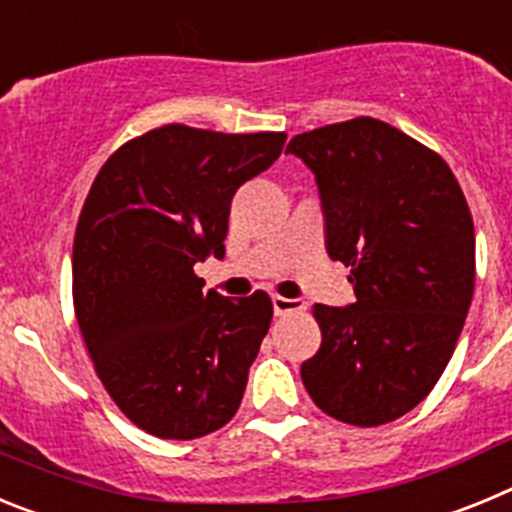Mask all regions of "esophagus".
Instances as JSON below:
<instances>
[{
    "instance_id": "1",
    "label": "esophagus",
    "mask_w": 512,
    "mask_h": 512,
    "mask_svg": "<svg viewBox=\"0 0 512 512\" xmlns=\"http://www.w3.org/2000/svg\"><path fill=\"white\" fill-rule=\"evenodd\" d=\"M274 312H277L279 318H284V315H292V312H302L305 310V302L302 300H289V297H282V295H274Z\"/></svg>"
}]
</instances>
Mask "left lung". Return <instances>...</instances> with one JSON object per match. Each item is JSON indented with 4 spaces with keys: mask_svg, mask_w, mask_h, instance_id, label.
Returning a JSON list of instances; mask_svg holds the SVG:
<instances>
[{
    "mask_svg": "<svg viewBox=\"0 0 512 512\" xmlns=\"http://www.w3.org/2000/svg\"><path fill=\"white\" fill-rule=\"evenodd\" d=\"M287 151L315 174L330 259L351 266L356 292L312 307L323 343L302 384L341 423H392L436 387L472 305L467 197L436 151L374 117L300 133Z\"/></svg>",
    "mask_w": 512,
    "mask_h": 512,
    "instance_id": "8db88e82",
    "label": "left lung"
}]
</instances>
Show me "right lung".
<instances>
[{
	"label": "right lung",
	"instance_id": "obj_1",
	"mask_svg": "<svg viewBox=\"0 0 512 512\" xmlns=\"http://www.w3.org/2000/svg\"><path fill=\"white\" fill-rule=\"evenodd\" d=\"M284 140L171 122L122 143L84 200L76 323L107 395L151 436L202 438L241 405L274 305L266 292H202L194 264L223 259L233 194Z\"/></svg>",
	"mask_w": 512,
	"mask_h": 512
}]
</instances>
